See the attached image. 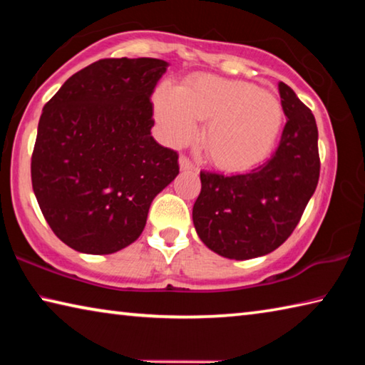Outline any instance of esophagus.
<instances>
[{"label":"esophagus","mask_w":365,"mask_h":365,"mask_svg":"<svg viewBox=\"0 0 365 365\" xmlns=\"http://www.w3.org/2000/svg\"><path fill=\"white\" fill-rule=\"evenodd\" d=\"M178 164H180L182 170H193L195 169L193 163H191L187 156H180V159H178Z\"/></svg>","instance_id":"34e87169"}]
</instances>
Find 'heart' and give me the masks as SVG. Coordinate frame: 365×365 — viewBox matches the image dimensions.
Masks as SVG:
<instances>
[{
	"instance_id": "b5f03b06",
	"label": "heart",
	"mask_w": 365,
	"mask_h": 365,
	"mask_svg": "<svg viewBox=\"0 0 365 365\" xmlns=\"http://www.w3.org/2000/svg\"><path fill=\"white\" fill-rule=\"evenodd\" d=\"M160 137L180 146L206 120L202 145L224 170H248L267 159L283 125L277 98L256 85L215 76H195L178 86L160 85L153 95Z\"/></svg>"
}]
</instances>
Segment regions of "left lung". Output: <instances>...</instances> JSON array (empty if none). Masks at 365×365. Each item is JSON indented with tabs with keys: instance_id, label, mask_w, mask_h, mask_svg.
<instances>
[{
	"instance_id": "left-lung-1",
	"label": "left lung",
	"mask_w": 365,
	"mask_h": 365,
	"mask_svg": "<svg viewBox=\"0 0 365 365\" xmlns=\"http://www.w3.org/2000/svg\"><path fill=\"white\" fill-rule=\"evenodd\" d=\"M279 91L288 120L274 156L246 174H200L196 233L209 250L228 259L259 257L285 243L317 187L316 119L287 83L280 82Z\"/></svg>"
}]
</instances>
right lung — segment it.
Returning a JSON list of instances; mask_svg holds the SVG:
<instances>
[{
	"label": "right lung",
	"mask_w": 365,
	"mask_h": 365,
	"mask_svg": "<svg viewBox=\"0 0 365 365\" xmlns=\"http://www.w3.org/2000/svg\"><path fill=\"white\" fill-rule=\"evenodd\" d=\"M163 59H100L49 100L32 154V187L61 242L110 255L137 240L154 197L178 175V154L151 137Z\"/></svg>",
	"instance_id": "obj_1"
}]
</instances>
